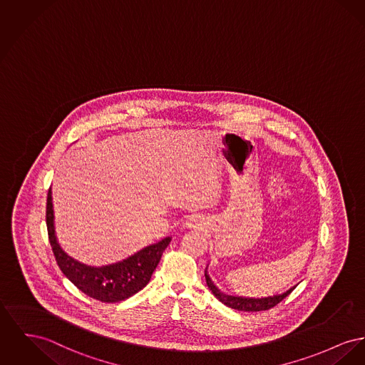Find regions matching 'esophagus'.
I'll return each mask as SVG.
<instances>
[{"mask_svg": "<svg viewBox=\"0 0 365 365\" xmlns=\"http://www.w3.org/2000/svg\"><path fill=\"white\" fill-rule=\"evenodd\" d=\"M187 226H189V227H193L194 220H190V222H189V223H187Z\"/></svg>", "mask_w": 365, "mask_h": 365, "instance_id": "esophagus-1", "label": "esophagus"}]
</instances>
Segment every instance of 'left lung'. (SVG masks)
Returning a JSON list of instances; mask_svg holds the SVG:
<instances>
[{
  "label": "left lung",
  "mask_w": 365,
  "mask_h": 365,
  "mask_svg": "<svg viewBox=\"0 0 365 365\" xmlns=\"http://www.w3.org/2000/svg\"><path fill=\"white\" fill-rule=\"evenodd\" d=\"M205 279H207V285L208 288L212 291L216 299L220 300L223 304L236 309L240 312H262V310H269L272 307H274L276 304H279V302L285 299L294 289L295 287H292L291 289H288L287 292L281 294V295H274V297H267V298H244V297H233V295H226L223 294L214 282L210 279V276L205 272Z\"/></svg>",
  "instance_id": "left-lung-1"
}]
</instances>
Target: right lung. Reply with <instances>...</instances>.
I'll list each match as a JSON object with an SVG mask.
<instances>
[{
    "label": "right lung",
    "instance_id": "1",
    "mask_svg": "<svg viewBox=\"0 0 365 365\" xmlns=\"http://www.w3.org/2000/svg\"><path fill=\"white\" fill-rule=\"evenodd\" d=\"M51 194L52 192L49 189L46 198V229L52 252L63 274L80 291H83L89 298L115 303L128 299L129 297L135 295L148 285L163 252L171 242V237H165L160 242L143 248L123 262L102 267L86 266L68 257L58 244L53 227V208Z\"/></svg>",
    "mask_w": 365,
    "mask_h": 365
}]
</instances>
